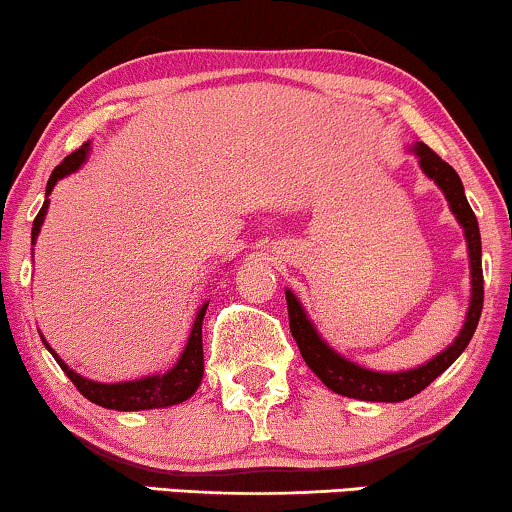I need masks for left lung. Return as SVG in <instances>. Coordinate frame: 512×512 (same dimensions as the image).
I'll use <instances>...</instances> for the list:
<instances>
[{"label": "left lung", "mask_w": 512, "mask_h": 512, "mask_svg": "<svg viewBox=\"0 0 512 512\" xmlns=\"http://www.w3.org/2000/svg\"><path fill=\"white\" fill-rule=\"evenodd\" d=\"M412 151L417 153L419 165L426 177H431L440 186V191L445 193L450 209L457 216V221L464 226V235L468 242V256H471V307H468L466 324L461 328L459 338L445 349L443 354H438L436 359H431L426 366H419L408 373H373L356 363L342 359L340 354H335L324 340L319 338L314 326L307 319L303 307L293 296L291 291H286V307H289V326L293 338L298 342L300 354L307 366L312 368V373L326 384L328 389H333L335 394L349 396V398H361V401H380V403H398L405 398L417 396L419 391L429 387L440 373H445L447 368L457 361V356L464 352L468 342H471L475 328H478L480 312H482V300H485V286H482V247H480V228L478 219H475L471 205H468L464 186H461L459 174L452 170V165H447L436 151H431L424 142H417L412 146Z\"/></svg>", "instance_id": "8db88e82"}]
</instances>
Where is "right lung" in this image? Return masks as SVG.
<instances>
[{"instance_id":"1","label":"right lung","mask_w":512,"mask_h":512,"mask_svg":"<svg viewBox=\"0 0 512 512\" xmlns=\"http://www.w3.org/2000/svg\"><path fill=\"white\" fill-rule=\"evenodd\" d=\"M86 153H88V144H83L81 149L69 153V156L55 167L51 179H48L46 195L53 191V186L58 184V179L67 177L69 172L79 170V165L86 160ZM46 209H48V200H44V207L39 209L37 219L32 223V242L37 240L41 223H44ZM205 312H207V303L200 307L198 317H195L191 338H188V345L184 349V354H181V359L177 361V366H174L170 373L144 377V380H137V382H121V384L90 382L86 377L76 375L74 370L69 368L51 347H48V342L44 338L41 340H44L48 352L53 354V359L58 361V366L65 370V375L74 382V387L79 389L90 403L102 405V408H109V410H123V412L167 408V405H177L181 401H186V398H191L202 382V373H205V363H202V319H205Z\"/></svg>"}]
</instances>
